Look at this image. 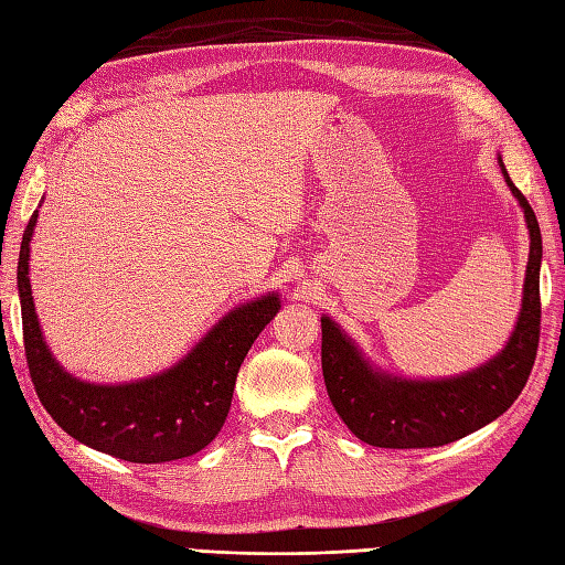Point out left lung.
Masks as SVG:
<instances>
[{"mask_svg":"<svg viewBox=\"0 0 565 565\" xmlns=\"http://www.w3.org/2000/svg\"><path fill=\"white\" fill-rule=\"evenodd\" d=\"M530 230V260L522 287V309L505 348L483 365L455 377L411 380L374 365L341 326L321 317V370L326 392L348 430L362 443L388 449L440 447L476 433L512 406L530 380L539 345V268L542 232L534 210L510 181Z\"/></svg>","mask_w":565,"mask_h":565,"instance_id":"1","label":"left lung"}]
</instances>
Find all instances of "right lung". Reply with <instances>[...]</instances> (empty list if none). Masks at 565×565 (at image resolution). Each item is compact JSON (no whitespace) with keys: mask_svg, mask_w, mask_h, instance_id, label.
<instances>
[{"mask_svg":"<svg viewBox=\"0 0 565 565\" xmlns=\"http://www.w3.org/2000/svg\"><path fill=\"white\" fill-rule=\"evenodd\" d=\"M38 210L23 232L19 254V299L29 372L45 411L62 430L98 452L135 463L191 457L222 430L242 362L258 333L280 311V295L268 292L227 311L188 353L152 377L94 384L60 365L38 323L29 260Z\"/></svg>","mask_w":565,"mask_h":565,"instance_id":"1","label":"right lung"}]
</instances>
